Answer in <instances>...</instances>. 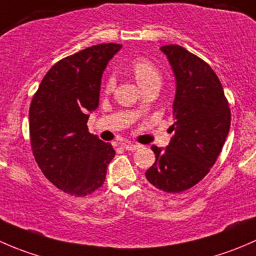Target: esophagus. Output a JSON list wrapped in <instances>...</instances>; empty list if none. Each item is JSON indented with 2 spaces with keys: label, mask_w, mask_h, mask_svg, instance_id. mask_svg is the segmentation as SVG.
I'll return each mask as SVG.
<instances>
[{
  "label": "esophagus",
  "mask_w": 256,
  "mask_h": 256,
  "mask_svg": "<svg viewBox=\"0 0 256 256\" xmlns=\"http://www.w3.org/2000/svg\"><path fill=\"white\" fill-rule=\"evenodd\" d=\"M138 147H140V144H124V148L128 150V151H135V150H138Z\"/></svg>",
  "instance_id": "1"
}]
</instances>
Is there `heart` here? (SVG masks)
<instances>
[{
    "label": "heart",
    "mask_w": 256,
    "mask_h": 256,
    "mask_svg": "<svg viewBox=\"0 0 256 256\" xmlns=\"http://www.w3.org/2000/svg\"><path fill=\"white\" fill-rule=\"evenodd\" d=\"M130 70L132 76H135L136 82L140 85L141 89L150 86V85H156L160 86L162 82L161 72L158 70L156 66L152 62L146 58H136L131 62ZM115 86V78L114 76H108L104 82V90L106 92H112Z\"/></svg>",
    "instance_id": "heart-1"
}]
</instances>
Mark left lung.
Wrapping results in <instances>:
<instances>
[{"label": "left lung", "instance_id": "8db88e82", "mask_svg": "<svg viewBox=\"0 0 256 256\" xmlns=\"http://www.w3.org/2000/svg\"><path fill=\"white\" fill-rule=\"evenodd\" d=\"M176 76L174 124L166 150L152 144L156 161L146 171L152 186L167 193L190 190L208 174L230 128L223 86L208 63L177 44L161 47Z\"/></svg>", "mask_w": 256, "mask_h": 256}]
</instances>
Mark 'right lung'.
<instances>
[{"label":"right lung","mask_w":256,"mask_h":256,"mask_svg":"<svg viewBox=\"0 0 256 256\" xmlns=\"http://www.w3.org/2000/svg\"><path fill=\"white\" fill-rule=\"evenodd\" d=\"M121 44L92 46L56 62L33 95L30 138L33 156L49 182L74 197L104 184L115 156L112 144L88 131L99 106L102 76Z\"/></svg>","instance_id":"right-lung-1"}]
</instances>
